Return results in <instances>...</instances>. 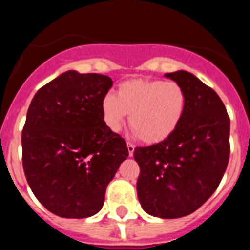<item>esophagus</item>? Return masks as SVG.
<instances>
[{
  "instance_id": "1",
  "label": "esophagus",
  "mask_w": 250,
  "mask_h": 250,
  "mask_svg": "<svg viewBox=\"0 0 250 250\" xmlns=\"http://www.w3.org/2000/svg\"><path fill=\"white\" fill-rule=\"evenodd\" d=\"M126 146H127V151H129V156H132V154H134V150H135V145L131 144V143H127Z\"/></svg>"
}]
</instances>
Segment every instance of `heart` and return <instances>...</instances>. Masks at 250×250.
I'll return each instance as SVG.
<instances>
[{"label": "heart", "mask_w": 250, "mask_h": 250, "mask_svg": "<svg viewBox=\"0 0 250 250\" xmlns=\"http://www.w3.org/2000/svg\"><path fill=\"white\" fill-rule=\"evenodd\" d=\"M187 105V92L175 81L132 79L119 85L118 96L106 94L101 110L112 131H119L130 114V126L136 135L147 144H156L178 129Z\"/></svg>", "instance_id": "b5f03b06"}]
</instances>
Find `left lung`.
<instances>
[{"mask_svg":"<svg viewBox=\"0 0 250 250\" xmlns=\"http://www.w3.org/2000/svg\"><path fill=\"white\" fill-rule=\"evenodd\" d=\"M167 76L187 92L184 118L164 141L135 147L134 158L140 167L136 189L141 208L173 219L194 213L219 187L230 155V119L218 94L193 74Z\"/></svg>","mask_w":250,"mask_h":250,"instance_id":"8db88e82","label":"left lung"}]
</instances>
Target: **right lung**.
<instances>
[{
    "label": "right lung",
    "mask_w": 250,
    "mask_h": 250,
    "mask_svg": "<svg viewBox=\"0 0 250 250\" xmlns=\"http://www.w3.org/2000/svg\"><path fill=\"white\" fill-rule=\"evenodd\" d=\"M112 81L67 71L42 86L22 130V165L31 190L51 213L83 219L104 205L106 187L129 155L126 141L104 121Z\"/></svg>",
    "instance_id": "add662e5"
}]
</instances>
